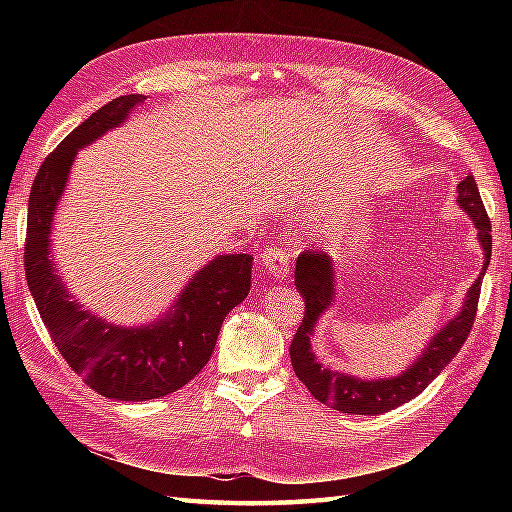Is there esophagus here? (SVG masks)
<instances>
[{"mask_svg": "<svg viewBox=\"0 0 512 512\" xmlns=\"http://www.w3.org/2000/svg\"><path fill=\"white\" fill-rule=\"evenodd\" d=\"M259 264H262L275 279H284L288 277V270H290V255L286 248L270 244L264 253L259 255Z\"/></svg>", "mask_w": 512, "mask_h": 512, "instance_id": "34e87169", "label": "esophagus"}]
</instances>
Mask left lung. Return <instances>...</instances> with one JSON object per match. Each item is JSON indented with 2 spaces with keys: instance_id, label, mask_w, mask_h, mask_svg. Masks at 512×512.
<instances>
[{
  "instance_id": "obj_1",
  "label": "left lung",
  "mask_w": 512,
  "mask_h": 512,
  "mask_svg": "<svg viewBox=\"0 0 512 512\" xmlns=\"http://www.w3.org/2000/svg\"><path fill=\"white\" fill-rule=\"evenodd\" d=\"M458 204L471 215L475 222L480 244L484 248V268L486 273L488 262H491L493 237H491V220H488L484 202L480 198L475 178L466 176L458 184ZM482 275L475 279L469 288V295L462 306V312L449 321L444 328L433 336L427 350L413 363L407 372L396 378H380V380H358L354 376L330 372L321 367L310 350V334L314 330L319 314L328 310L334 295V273L332 259L323 250H303L297 257L295 268V286L306 299V312L303 321L290 345V361L295 367V374L303 385L310 389V394L323 405H328L341 413H356V416H376L405 405L407 400L422 394L433 378H436L444 367L451 363V358L460 352L464 341L469 339L473 323L477 317V301H480Z\"/></svg>"
}]
</instances>
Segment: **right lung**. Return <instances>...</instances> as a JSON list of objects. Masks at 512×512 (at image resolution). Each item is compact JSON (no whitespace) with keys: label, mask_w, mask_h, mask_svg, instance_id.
<instances>
[{"label":"right lung","mask_w":512,"mask_h":512,"mask_svg":"<svg viewBox=\"0 0 512 512\" xmlns=\"http://www.w3.org/2000/svg\"><path fill=\"white\" fill-rule=\"evenodd\" d=\"M145 96L127 94L103 105L65 136L32 182L24 268L32 299L52 343L83 383L114 400H151L189 383L209 363L224 317L250 290L253 257L220 255L182 290L165 319L147 328H118L81 310L65 292L50 259V224L76 151L121 125Z\"/></svg>","instance_id":"obj_1"}]
</instances>
